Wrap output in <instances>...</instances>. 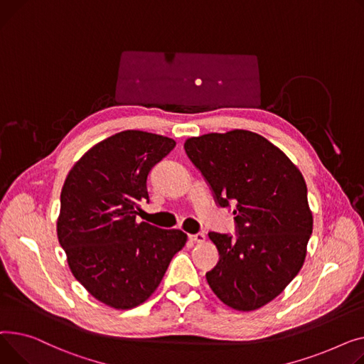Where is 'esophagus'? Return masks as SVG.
<instances>
[{
  "mask_svg": "<svg viewBox=\"0 0 364 364\" xmlns=\"http://www.w3.org/2000/svg\"><path fill=\"white\" fill-rule=\"evenodd\" d=\"M188 238H189L192 242L201 244V242L205 241V235L201 233V232H198V233H191V235H188Z\"/></svg>",
  "mask_w": 364,
  "mask_h": 364,
  "instance_id": "34e87169",
  "label": "esophagus"
}]
</instances>
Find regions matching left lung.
<instances>
[{
	"label": "left lung",
	"mask_w": 364,
	"mask_h": 364,
	"mask_svg": "<svg viewBox=\"0 0 364 364\" xmlns=\"http://www.w3.org/2000/svg\"><path fill=\"white\" fill-rule=\"evenodd\" d=\"M183 146L216 204H237L235 235L208 233L219 263L207 282L235 310L260 309L303 267L313 232L306 181L279 148L250 131L207 134Z\"/></svg>",
	"instance_id": "left-lung-1"
}]
</instances>
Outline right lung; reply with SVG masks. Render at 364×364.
I'll return each instance as SVG.
<instances>
[{
	"label": "right lung",
	"instance_id": "right-lung-1",
	"mask_svg": "<svg viewBox=\"0 0 364 364\" xmlns=\"http://www.w3.org/2000/svg\"><path fill=\"white\" fill-rule=\"evenodd\" d=\"M176 142L124 131L72 167L60 196L57 235L76 279L98 301L134 309L148 300L186 242V233L136 222L149 201L146 178Z\"/></svg>",
	"mask_w": 364,
	"mask_h": 364
}]
</instances>
